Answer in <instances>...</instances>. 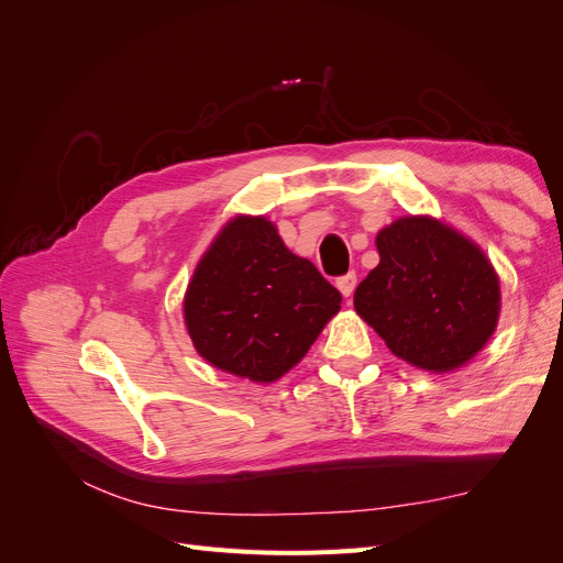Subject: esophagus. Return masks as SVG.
Returning a JSON list of instances; mask_svg holds the SVG:
<instances>
[{"instance_id": "1", "label": "esophagus", "mask_w": 563, "mask_h": 563, "mask_svg": "<svg viewBox=\"0 0 563 563\" xmlns=\"http://www.w3.org/2000/svg\"><path fill=\"white\" fill-rule=\"evenodd\" d=\"M335 286L340 288V294H343L345 298H350L354 294V288H356V275H354V272H347V275L335 279Z\"/></svg>"}]
</instances>
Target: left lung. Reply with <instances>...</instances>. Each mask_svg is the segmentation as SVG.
<instances>
[{"mask_svg": "<svg viewBox=\"0 0 563 563\" xmlns=\"http://www.w3.org/2000/svg\"><path fill=\"white\" fill-rule=\"evenodd\" d=\"M376 246L380 263L356 286V314L416 368L470 364L500 319V279L482 246L432 216L397 218Z\"/></svg>", "mask_w": 563, "mask_h": 563, "instance_id": "8db88e82", "label": "left lung"}]
</instances>
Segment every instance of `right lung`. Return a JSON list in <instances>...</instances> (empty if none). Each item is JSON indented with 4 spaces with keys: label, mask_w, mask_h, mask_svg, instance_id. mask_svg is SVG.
I'll list each match as a JSON object with an SVG mask.
<instances>
[{
    "label": "right lung",
    "mask_w": 563,
    "mask_h": 563,
    "mask_svg": "<svg viewBox=\"0 0 563 563\" xmlns=\"http://www.w3.org/2000/svg\"><path fill=\"white\" fill-rule=\"evenodd\" d=\"M319 269L265 216H234L199 258L183 298L192 345L211 366L253 383L291 371L340 310Z\"/></svg>",
    "instance_id": "right-lung-1"
}]
</instances>
